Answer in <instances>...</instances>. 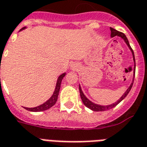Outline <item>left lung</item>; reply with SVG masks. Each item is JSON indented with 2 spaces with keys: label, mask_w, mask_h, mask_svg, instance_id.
<instances>
[{
  "label": "left lung",
  "mask_w": 147,
  "mask_h": 147,
  "mask_svg": "<svg viewBox=\"0 0 147 147\" xmlns=\"http://www.w3.org/2000/svg\"><path fill=\"white\" fill-rule=\"evenodd\" d=\"M110 30H111V37H115V36H118V37H121V38H122V39L124 40L125 43L127 44V46H128V47L129 48V50L131 51L132 54H133V58H134V63H135V57H134V51H133V49L131 48V47H130V45H129V41H128V40H127V37H126V35H125L123 33L120 32V31H118V30H115V29H113V28H112V27H110ZM135 69H136V64L134 65V73L135 72ZM134 77H135V73H134V74L133 82H132V84H130V86H129V88H128V89L126 90V92H125L124 94H123V96H121V97H120V98L117 101V102H115L114 103H112V104H110V105L101 106V105H99V104H96V103H93V102H91V101L90 100H88V99L86 98V96H85V95H84V93H83V91H82L81 87H80V86L79 85L80 94V97H81L82 101H83V103H84V104L86 106V107H88L89 109H90V110H94V111H96V112H98V111H105V110H110V109H112V108H113L114 107H116V106H117L118 103H120V102H121V101H122L123 100V99H124L125 97L127 96V94H129V92L130 91L132 86H133V84H134Z\"/></svg>",
  "instance_id": "left-lung-1"
}]
</instances>
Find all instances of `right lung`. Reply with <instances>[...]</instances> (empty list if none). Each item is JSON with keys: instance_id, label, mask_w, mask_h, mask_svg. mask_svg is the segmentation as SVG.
Instances as JSON below:
<instances>
[{"instance_id": "1", "label": "right lung", "mask_w": 147, "mask_h": 147, "mask_svg": "<svg viewBox=\"0 0 147 147\" xmlns=\"http://www.w3.org/2000/svg\"><path fill=\"white\" fill-rule=\"evenodd\" d=\"M26 27H24L21 30H24ZM66 73H63V74H61L60 77H58L57 81V84H56L55 90H54V92H53V95L51 96V97L48 100L46 101L45 103L41 104V105L38 106V107H36L33 108H27L24 107V109L29 110V111H32V112H40V111H44V110H48L51 107H52L54 104L56 103L57 100L58 94H59V92H60V89H61V81L64 77H65Z\"/></svg>"}]
</instances>
